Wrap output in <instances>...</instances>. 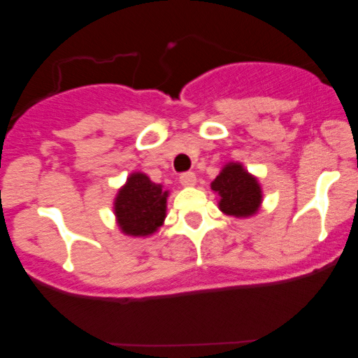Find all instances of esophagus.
I'll return each mask as SVG.
<instances>
[{
  "mask_svg": "<svg viewBox=\"0 0 358 358\" xmlns=\"http://www.w3.org/2000/svg\"><path fill=\"white\" fill-rule=\"evenodd\" d=\"M196 182V176L195 173H192V171H185V173L180 175V183L183 185V187H193Z\"/></svg>",
  "mask_w": 358,
  "mask_h": 358,
  "instance_id": "1",
  "label": "esophagus"
}]
</instances>
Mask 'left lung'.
Returning a JSON list of instances; mask_svg holds the SVG:
<instances>
[{
  "label": "left lung",
  "mask_w": 358,
  "mask_h": 358,
  "mask_svg": "<svg viewBox=\"0 0 358 358\" xmlns=\"http://www.w3.org/2000/svg\"><path fill=\"white\" fill-rule=\"evenodd\" d=\"M210 188L219 193V208L225 215L245 219L256 215L262 203L261 185L241 163H227Z\"/></svg>",
  "instance_id": "1"
}]
</instances>
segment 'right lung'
I'll return each mask as SVG.
<instances>
[{
	"instance_id": "add662e5",
	"label": "right lung",
	"mask_w": 358,
	"mask_h": 358,
	"mask_svg": "<svg viewBox=\"0 0 358 358\" xmlns=\"http://www.w3.org/2000/svg\"><path fill=\"white\" fill-rule=\"evenodd\" d=\"M168 190L151 182L150 176L134 171L114 199V213L122 234L146 237L158 231L166 217Z\"/></svg>"
}]
</instances>
